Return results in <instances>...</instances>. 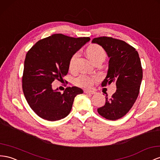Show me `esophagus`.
<instances>
[{
    "label": "esophagus",
    "instance_id": "obj_1",
    "mask_svg": "<svg viewBox=\"0 0 160 160\" xmlns=\"http://www.w3.org/2000/svg\"><path fill=\"white\" fill-rule=\"evenodd\" d=\"M85 93H88V94H94L96 93V92H94V91H92V90H87L85 89L83 91Z\"/></svg>",
    "mask_w": 160,
    "mask_h": 160
}]
</instances>
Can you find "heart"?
<instances>
[{"instance_id": "heart-1", "label": "heart", "mask_w": 160, "mask_h": 160, "mask_svg": "<svg viewBox=\"0 0 160 160\" xmlns=\"http://www.w3.org/2000/svg\"><path fill=\"white\" fill-rule=\"evenodd\" d=\"M87 54L88 57L92 60L95 64L98 61H103L106 58V52L105 50L102 46L98 44H93L88 46L87 49ZM79 57V52L75 53L69 60L68 67L71 70H72L75 68L77 58ZM98 81V77H89L87 75H81L74 81V84L77 86L81 88H92L95 82Z\"/></svg>"}]
</instances>
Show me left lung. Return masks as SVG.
<instances>
[{
  "label": "left lung",
  "mask_w": 160,
  "mask_h": 160,
  "mask_svg": "<svg viewBox=\"0 0 160 160\" xmlns=\"http://www.w3.org/2000/svg\"><path fill=\"white\" fill-rule=\"evenodd\" d=\"M93 43L102 46L110 58L106 79L102 87L114 83L116 92L106 97L105 105L98 112L108 120L121 118L131 110L139 96L143 69L137 51L125 42L111 37L93 38Z\"/></svg>",
  "instance_id": "left-lung-1"
}]
</instances>
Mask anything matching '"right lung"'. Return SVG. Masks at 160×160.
<instances>
[{"mask_svg":"<svg viewBox=\"0 0 160 160\" xmlns=\"http://www.w3.org/2000/svg\"><path fill=\"white\" fill-rule=\"evenodd\" d=\"M89 37L72 38L62 33L39 40L28 52L24 62L22 88L30 108L40 118L56 121L70 113L77 87H68L63 93L52 88L54 80L61 81L68 71V62Z\"/></svg>","mask_w":160,"mask_h":160,"instance_id":"1","label":"right lung"}]
</instances>
